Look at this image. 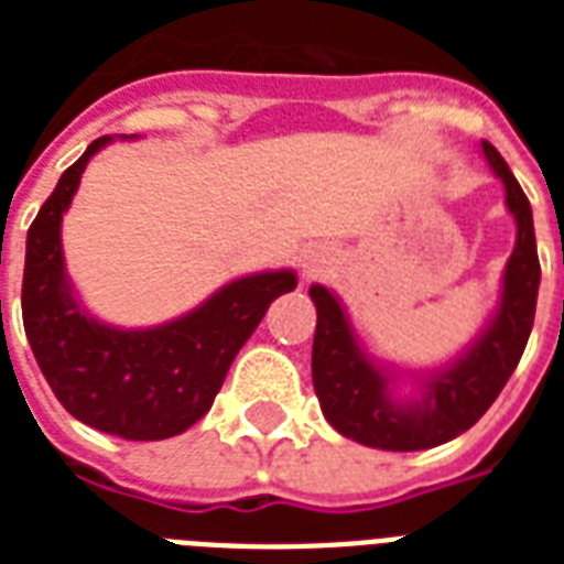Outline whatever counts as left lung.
<instances>
[{"label":"left lung","instance_id":"1","mask_svg":"<svg viewBox=\"0 0 564 564\" xmlns=\"http://www.w3.org/2000/svg\"><path fill=\"white\" fill-rule=\"evenodd\" d=\"M482 152L507 187V207L518 221L516 251L503 274L498 316L465 357L424 380L421 401L394 403L386 389L389 380L357 348L339 301L325 286L310 290L318 313L313 336V386L318 403L325 419L360 445L380 451H427L445 445L482 419L524 354L542 281L533 210L498 149L482 140Z\"/></svg>","mask_w":564,"mask_h":564}]
</instances>
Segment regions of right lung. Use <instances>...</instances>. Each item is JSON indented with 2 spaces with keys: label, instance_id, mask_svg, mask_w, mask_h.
<instances>
[{
  "label": "right lung",
  "instance_id": "obj_1",
  "mask_svg": "<svg viewBox=\"0 0 564 564\" xmlns=\"http://www.w3.org/2000/svg\"><path fill=\"white\" fill-rule=\"evenodd\" d=\"M110 137H99L61 175L31 221L22 272V325L40 371L69 415L134 442H158L193 427L213 406L230 362L292 272L248 274L189 316L154 330L99 325L75 304L64 274L61 219L82 172Z\"/></svg>",
  "mask_w": 564,
  "mask_h": 564
}]
</instances>
